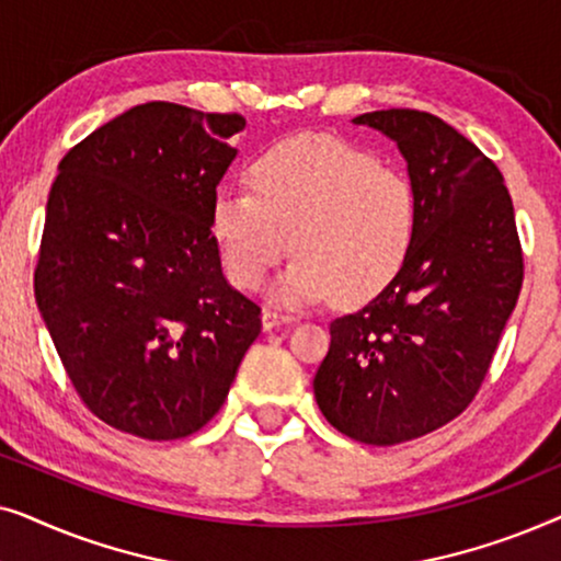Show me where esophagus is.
I'll use <instances>...</instances> for the list:
<instances>
[{"label": "esophagus", "instance_id": "1", "mask_svg": "<svg viewBox=\"0 0 561 561\" xmlns=\"http://www.w3.org/2000/svg\"><path fill=\"white\" fill-rule=\"evenodd\" d=\"M290 321H296V317H290V313H283V311H275V309L263 311V329H265V332H271V329H275V327L290 324Z\"/></svg>", "mask_w": 561, "mask_h": 561}]
</instances>
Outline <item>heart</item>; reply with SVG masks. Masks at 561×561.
<instances>
[{
    "label": "heart",
    "instance_id": "1",
    "mask_svg": "<svg viewBox=\"0 0 561 561\" xmlns=\"http://www.w3.org/2000/svg\"><path fill=\"white\" fill-rule=\"evenodd\" d=\"M250 188H221L211 206V234L229 280L263 286L288 255L275 283L286 304L332 294L365 304L403 271L419 232L416 188L396 168L327 135L288 137L248 165Z\"/></svg>",
    "mask_w": 561,
    "mask_h": 561
}]
</instances>
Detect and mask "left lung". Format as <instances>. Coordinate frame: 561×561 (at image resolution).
Segmentation results:
<instances>
[{
	"instance_id": "obj_1",
	"label": "left lung",
	"mask_w": 561,
	"mask_h": 561,
	"mask_svg": "<svg viewBox=\"0 0 561 561\" xmlns=\"http://www.w3.org/2000/svg\"><path fill=\"white\" fill-rule=\"evenodd\" d=\"M352 122L398 142L419 232L398 278L329 324L313 396L336 432L390 447L436 432L474 401L524 286V250L501 171L455 127L419 110Z\"/></svg>"
}]
</instances>
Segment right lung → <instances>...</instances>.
Here are the masks:
<instances>
[{
    "mask_svg": "<svg viewBox=\"0 0 561 561\" xmlns=\"http://www.w3.org/2000/svg\"><path fill=\"white\" fill-rule=\"evenodd\" d=\"M242 127L237 112L148 102L58 165L35 301L83 405L125 434L171 442L209 424L263 329L211 234Z\"/></svg>",
    "mask_w": 561,
    "mask_h": 561,
    "instance_id": "1",
    "label": "right lung"
}]
</instances>
